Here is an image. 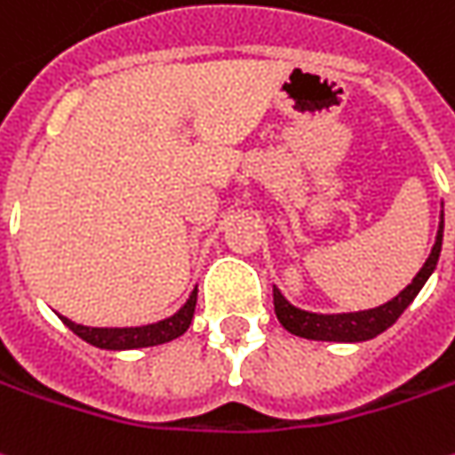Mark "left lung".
<instances>
[{"label":"left lung","instance_id":"left-lung-1","mask_svg":"<svg viewBox=\"0 0 455 455\" xmlns=\"http://www.w3.org/2000/svg\"><path fill=\"white\" fill-rule=\"evenodd\" d=\"M441 241H443V221L438 227L431 256L426 259L423 268L416 274V279L411 281L403 291L398 293L394 301L371 308V311H358V314H336V316H323V314H308L291 306L276 289H274V311L281 326L286 331L296 333L301 339H314V341H366L373 339L388 326L396 323V318L406 311V306L416 299V293L421 291L426 279L431 276V271L438 264V253H441Z\"/></svg>","mask_w":455,"mask_h":455}]
</instances>
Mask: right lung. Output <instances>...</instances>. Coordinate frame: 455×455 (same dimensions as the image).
I'll list each match as a JSON object with an SVG mask.
<instances>
[{"label":"right lung","instance_id":"obj_1","mask_svg":"<svg viewBox=\"0 0 455 455\" xmlns=\"http://www.w3.org/2000/svg\"><path fill=\"white\" fill-rule=\"evenodd\" d=\"M194 306H196V291L188 296L184 308L166 321L149 323V326H137V329H92L74 323L69 318L61 316V321L72 329L79 339H84L86 344L97 346V348H109V351H122V348H144V346L166 344L176 336L187 331L191 318H194Z\"/></svg>","mask_w":455,"mask_h":455}]
</instances>
